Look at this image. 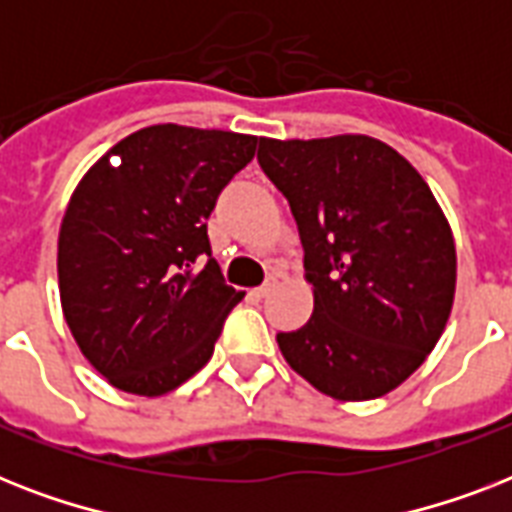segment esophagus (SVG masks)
Masks as SVG:
<instances>
[{
  "instance_id": "34e87169",
  "label": "esophagus",
  "mask_w": 512,
  "mask_h": 512,
  "mask_svg": "<svg viewBox=\"0 0 512 512\" xmlns=\"http://www.w3.org/2000/svg\"><path fill=\"white\" fill-rule=\"evenodd\" d=\"M276 284H279V281H276V279H268V281H265V284H263V287H257V289H255V295H257V297H268V295H271V292H273V289H276Z\"/></svg>"
}]
</instances>
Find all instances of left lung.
I'll return each mask as SVG.
<instances>
[{
    "label": "left lung",
    "mask_w": 512,
    "mask_h": 512,
    "mask_svg": "<svg viewBox=\"0 0 512 512\" xmlns=\"http://www.w3.org/2000/svg\"><path fill=\"white\" fill-rule=\"evenodd\" d=\"M257 162L287 196L313 284V316L279 332L281 356L337 401L398 388L452 313V228L422 175L369 135L260 138Z\"/></svg>",
    "instance_id": "obj_1"
}]
</instances>
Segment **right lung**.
<instances>
[{"mask_svg":"<svg viewBox=\"0 0 512 512\" xmlns=\"http://www.w3.org/2000/svg\"><path fill=\"white\" fill-rule=\"evenodd\" d=\"M255 148V135L154 124L119 140L71 193L60 305L84 358L114 388L164 396L212 358L244 292L223 281L207 217Z\"/></svg>","mask_w":512,"mask_h":512,"instance_id":"obj_1","label":"right lung"}]
</instances>
